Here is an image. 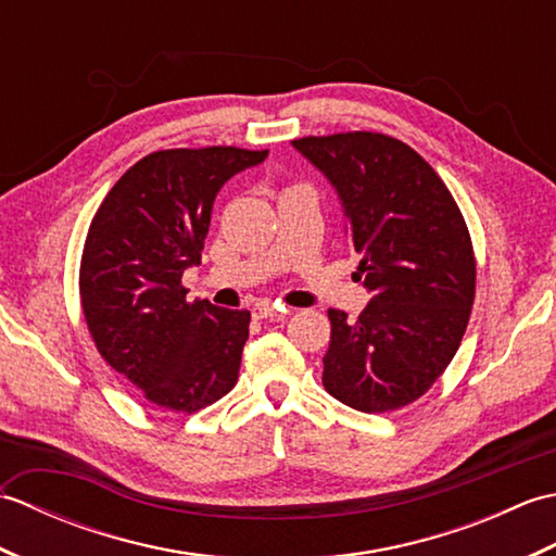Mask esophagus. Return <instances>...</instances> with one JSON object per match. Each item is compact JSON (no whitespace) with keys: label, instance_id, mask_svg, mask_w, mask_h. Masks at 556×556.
I'll return each mask as SVG.
<instances>
[{"label":"esophagus","instance_id":"obj_1","mask_svg":"<svg viewBox=\"0 0 556 556\" xmlns=\"http://www.w3.org/2000/svg\"><path fill=\"white\" fill-rule=\"evenodd\" d=\"M287 313H289V308H285V305H269V303H257L253 308V315L257 317V320H267V317H281Z\"/></svg>","mask_w":556,"mask_h":556}]
</instances>
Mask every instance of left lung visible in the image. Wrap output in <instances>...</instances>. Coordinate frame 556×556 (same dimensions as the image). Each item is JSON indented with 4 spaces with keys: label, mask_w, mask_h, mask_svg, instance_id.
Wrapping results in <instances>:
<instances>
[{
    "label": "left lung",
    "mask_w": 556,
    "mask_h": 556,
    "mask_svg": "<svg viewBox=\"0 0 556 556\" xmlns=\"http://www.w3.org/2000/svg\"><path fill=\"white\" fill-rule=\"evenodd\" d=\"M334 186L372 293L358 320L329 311L323 384L363 413L404 408L434 384L464 339L476 255L464 215L416 150L370 134L293 140Z\"/></svg>",
    "instance_id": "left-lung-1"
}]
</instances>
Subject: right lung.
Wrapping results in <instances>:
<instances>
[{"mask_svg":"<svg viewBox=\"0 0 556 556\" xmlns=\"http://www.w3.org/2000/svg\"><path fill=\"white\" fill-rule=\"evenodd\" d=\"M265 157L224 146L150 152L90 222L78 281L90 337L160 408L195 413L239 380L251 313L188 303L181 277L200 265L219 188Z\"/></svg>","mask_w":556,"mask_h":556,"instance_id":"add662e5","label":"right lung"}]
</instances>
